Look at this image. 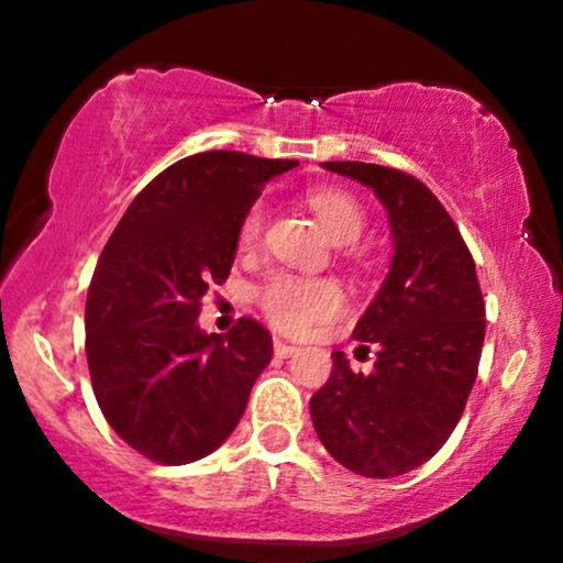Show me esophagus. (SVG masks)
Wrapping results in <instances>:
<instances>
[{
    "label": "esophagus",
    "mask_w": 563,
    "mask_h": 563,
    "mask_svg": "<svg viewBox=\"0 0 563 563\" xmlns=\"http://www.w3.org/2000/svg\"><path fill=\"white\" fill-rule=\"evenodd\" d=\"M296 352H299V346L275 339V357H290V354H296Z\"/></svg>",
    "instance_id": "obj_1"
}]
</instances>
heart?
<instances>
[{"instance_id":"b5f03b06","label":"heart","mask_w":563,"mask_h":563,"mask_svg":"<svg viewBox=\"0 0 563 563\" xmlns=\"http://www.w3.org/2000/svg\"><path fill=\"white\" fill-rule=\"evenodd\" d=\"M309 209L320 219V224L331 235L333 243H354L365 230V211L357 198L344 190H312L309 192ZM264 230V206L254 203L249 214L243 217L238 243L243 251H251L260 243ZM262 312L280 331L301 333L307 328L318 325L322 320H331L344 309V290L333 280L322 277H299L290 273H275L262 283L256 290Z\"/></svg>"}]
</instances>
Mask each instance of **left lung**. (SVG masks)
Instances as JSON below:
<instances>
[{"label": "left lung", "instance_id": "8db88e82", "mask_svg": "<svg viewBox=\"0 0 563 563\" xmlns=\"http://www.w3.org/2000/svg\"><path fill=\"white\" fill-rule=\"evenodd\" d=\"M322 169L371 187L389 214L394 256L354 339L376 346L371 373L333 352L309 399L314 431L341 466L371 479L407 474L437 455L463 416L479 371L484 299L468 245L421 179L363 164Z\"/></svg>", "mask_w": 563, "mask_h": 563}]
</instances>
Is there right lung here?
Returning a JSON list of instances; mask_svg holds the SVG:
<instances>
[{
    "label": "right lung",
    "mask_w": 563,
    "mask_h": 563,
    "mask_svg": "<svg viewBox=\"0 0 563 563\" xmlns=\"http://www.w3.org/2000/svg\"><path fill=\"white\" fill-rule=\"evenodd\" d=\"M296 161L235 151L187 156L153 179L102 249L87 296V363L102 416L164 466L214 452L235 431L273 335L243 318L200 331V301L224 283L243 217Z\"/></svg>",
    "instance_id": "add662e5"
}]
</instances>
